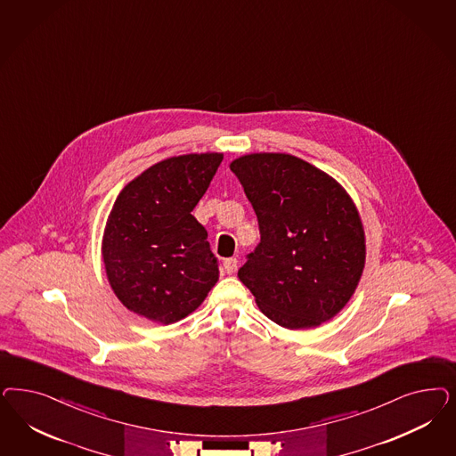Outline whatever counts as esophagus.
<instances>
[{"label": "esophagus", "mask_w": 456, "mask_h": 456, "mask_svg": "<svg viewBox=\"0 0 456 456\" xmlns=\"http://www.w3.org/2000/svg\"><path fill=\"white\" fill-rule=\"evenodd\" d=\"M236 266H238V260L236 258H226L224 262H223V268H224V272L226 273H235Z\"/></svg>", "instance_id": "34e87169"}]
</instances>
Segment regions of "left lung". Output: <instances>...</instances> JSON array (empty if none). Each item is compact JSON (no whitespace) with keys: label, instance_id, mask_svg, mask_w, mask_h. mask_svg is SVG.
I'll return each mask as SVG.
<instances>
[{"label":"left lung","instance_id":"obj_1","mask_svg":"<svg viewBox=\"0 0 456 456\" xmlns=\"http://www.w3.org/2000/svg\"><path fill=\"white\" fill-rule=\"evenodd\" d=\"M258 218L260 243L238 270L265 315L309 329L338 315L366 262L362 221L334 177L290 154H247L230 164Z\"/></svg>","mask_w":456,"mask_h":456}]
</instances>
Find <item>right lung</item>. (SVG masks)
I'll return each instance as SVG.
<instances>
[{
    "instance_id": "add662e5",
    "label": "right lung",
    "mask_w": 456,
    "mask_h": 456,
    "mask_svg": "<svg viewBox=\"0 0 456 456\" xmlns=\"http://www.w3.org/2000/svg\"><path fill=\"white\" fill-rule=\"evenodd\" d=\"M221 161L218 152L169 158L118 192L103 230L102 258L114 294L134 314L177 322L218 281V260L191 211Z\"/></svg>"
}]
</instances>
